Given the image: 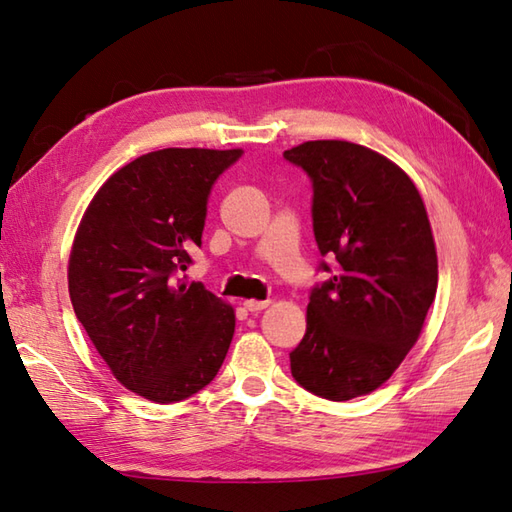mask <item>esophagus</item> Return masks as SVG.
<instances>
[{
    "instance_id": "esophagus-1",
    "label": "esophagus",
    "mask_w": 512,
    "mask_h": 512,
    "mask_svg": "<svg viewBox=\"0 0 512 512\" xmlns=\"http://www.w3.org/2000/svg\"><path fill=\"white\" fill-rule=\"evenodd\" d=\"M268 306H270L268 299H264V301H259V299H246V301H244V308H246L248 312H259V310H264V308H268Z\"/></svg>"
}]
</instances>
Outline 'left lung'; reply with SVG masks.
<instances>
[{"label": "left lung", "mask_w": 512, "mask_h": 512, "mask_svg": "<svg viewBox=\"0 0 512 512\" xmlns=\"http://www.w3.org/2000/svg\"><path fill=\"white\" fill-rule=\"evenodd\" d=\"M284 158L310 176L314 237L339 262L312 290L292 376L336 402L372 394L405 361L436 299L422 195L396 162L347 140H308Z\"/></svg>", "instance_id": "1"}]
</instances>
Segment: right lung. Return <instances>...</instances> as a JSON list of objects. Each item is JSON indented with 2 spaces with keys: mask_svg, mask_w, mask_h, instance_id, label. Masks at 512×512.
<instances>
[{
  "mask_svg": "<svg viewBox=\"0 0 512 512\" xmlns=\"http://www.w3.org/2000/svg\"><path fill=\"white\" fill-rule=\"evenodd\" d=\"M239 156L149 151L103 182L76 228L68 262L76 319L118 383L160 405L209 385L233 341V306L178 273L202 244L213 182Z\"/></svg>",
  "mask_w": 512,
  "mask_h": 512,
  "instance_id": "obj_1",
  "label": "right lung"
}]
</instances>
